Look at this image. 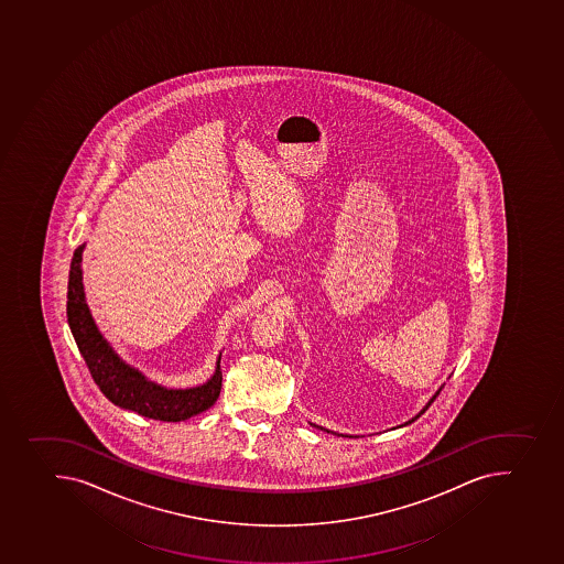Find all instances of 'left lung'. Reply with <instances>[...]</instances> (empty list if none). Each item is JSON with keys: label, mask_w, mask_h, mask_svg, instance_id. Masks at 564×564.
Listing matches in <instances>:
<instances>
[{"label": "left lung", "mask_w": 564, "mask_h": 564, "mask_svg": "<svg viewBox=\"0 0 564 564\" xmlns=\"http://www.w3.org/2000/svg\"><path fill=\"white\" fill-rule=\"evenodd\" d=\"M443 386H445V383H443ZM443 386L440 387V389H437L436 392H434V397H432L431 400L426 401L425 406H423L422 411L417 412L416 416L411 417V420H409V422H405V423H403V425H400V426L411 425L412 422H416L417 417L422 416L423 412H425L426 409H429V406H431L432 401L436 400L437 394H440V392H442ZM311 425L316 426V429H321V431L330 432V434H335V436H347V434H338V432L329 431V429H324V426L315 425V423H311ZM347 437H352V436H347Z\"/></svg>", "instance_id": "1"}]
</instances>
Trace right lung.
<instances>
[{"label": "right lung", "mask_w": 564, "mask_h": 564, "mask_svg": "<svg viewBox=\"0 0 564 564\" xmlns=\"http://www.w3.org/2000/svg\"><path fill=\"white\" fill-rule=\"evenodd\" d=\"M85 246L87 243H82L72 257L68 293H66L68 299L66 316L83 360L87 361L88 371L102 394L112 401L113 405L138 412L139 416L161 420V422H184L214 405L223 387V372H220L223 352H218L212 378L200 386L188 387V389H170V387L159 386L155 381L148 380L138 367L130 366L117 355L112 344L97 327L87 304L82 268Z\"/></svg>", "instance_id": "1"}]
</instances>
